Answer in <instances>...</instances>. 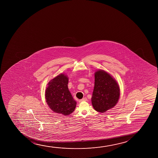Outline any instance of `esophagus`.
Instances as JSON below:
<instances>
[{
	"label": "esophagus",
	"instance_id": "esophagus-1",
	"mask_svg": "<svg viewBox=\"0 0 158 158\" xmlns=\"http://www.w3.org/2000/svg\"><path fill=\"white\" fill-rule=\"evenodd\" d=\"M87 98L86 97L83 98L82 99H81L79 100V102H85V101H87Z\"/></svg>",
	"mask_w": 158,
	"mask_h": 158
}]
</instances>
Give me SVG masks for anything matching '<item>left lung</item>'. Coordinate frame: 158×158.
I'll return each mask as SVG.
<instances>
[{"label": "left lung", "instance_id": "1", "mask_svg": "<svg viewBox=\"0 0 158 158\" xmlns=\"http://www.w3.org/2000/svg\"><path fill=\"white\" fill-rule=\"evenodd\" d=\"M94 76L92 104L95 110L104 113L117 104L120 96V89L116 81L106 72L98 71Z\"/></svg>", "mask_w": 158, "mask_h": 158}]
</instances>
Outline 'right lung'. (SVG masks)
Returning a JSON list of instances; mask_svg holds the SVG:
<instances>
[{
  "instance_id": "right-lung-1",
  "label": "right lung",
  "mask_w": 158,
  "mask_h": 158,
  "mask_svg": "<svg viewBox=\"0 0 158 158\" xmlns=\"http://www.w3.org/2000/svg\"><path fill=\"white\" fill-rule=\"evenodd\" d=\"M69 79L64 74L51 80L46 89V102L54 112L67 115L74 110L77 102L68 89Z\"/></svg>"
}]
</instances>
